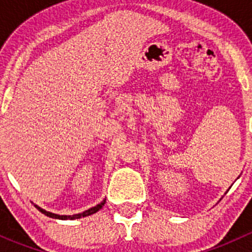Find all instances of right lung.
<instances>
[{
    "instance_id": "obj_1",
    "label": "right lung",
    "mask_w": 252,
    "mask_h": 252,
    "mask_svg": "<svg viewBox=\"0 0 252 252\" xmlns=\"http://www.w3.org/2000/svg\"><path fill=\"white\" fill-rule=\"evenodd\" d=\"M105 202H106V199L103 200V201H101L98 205L94 206V207L89 208V210L84 211V212L77 213V215H73V216H67V215H62V216H61V215H56V213L48 212V211L44 210V208H41V207H40V206H37V205H35V204H34V206L37 208V210L40 211V212L44 213L45 216H47V217L56 218V220H79V218H83V217H86V216L94 215V213H96L98 210H101V208L103 207V205H105Z\"/></svg>"
}]
</instances>
